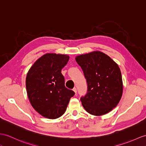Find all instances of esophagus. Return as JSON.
<instances>
[{
  "instance_id": "1",
  "label": "esophagus",
  "mask_w": 146,
  "mask_h": 146,
  "mask_svg": "<svg viewBox=\"0 0 146 146\" xmlns=\"http://www.w3.org/2000/svg\"><path fill=\"white\" fill-rule=\"evenodd\" d=\"M72 90H73V91H74V92H75V94H77V88H76V87H74Z\"/></svg>"
}]
</instances>
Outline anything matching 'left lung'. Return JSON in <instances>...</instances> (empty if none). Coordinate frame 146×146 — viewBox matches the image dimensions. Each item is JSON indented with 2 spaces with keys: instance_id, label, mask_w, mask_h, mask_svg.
Here are the masks:
<instances>
[{
  "instance_id": "left-lung-1",
  "label": "left lung",
  "mask_w": 146,
  "mask_h": 146,
  "mask_svg": "<svg viewBox=\"0 0 146 146\" xmlns=\"http://www.w3.org/2000/svg\"><path fill=\"white\" fill-rule=\"evenodd\" d=\"M88 85L87 93L80 100L84 109L95 116L111 111L118 104L123 91L118 65L105 53L93 51L76 57Z\"/></svg>"
}]
</instances>
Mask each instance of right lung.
<instances>
[{
    "label": "right lung",
    "instance_id": "obj_1",
    "mask_svg": "<svg viewBox=\"0 0 146 146\" xmlns=\"http://www.w3.org/2000/svg\"><path fill=\"white\" fill-rule=\"evenodd\" d=\"M69 59L66 54L46 53L35 61L27 73L28 99L33 108L46 118L61 117L75 94L65 87L61 73Z\"/></svg>",
    "mask_w": 146,
    "mask_h": 146
}]
</instances>
